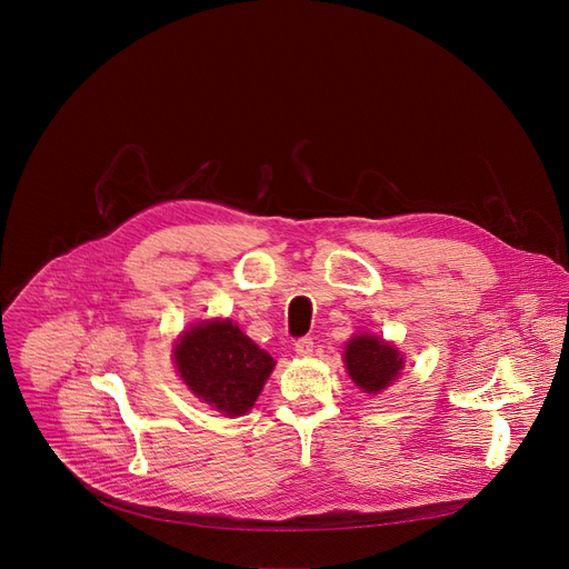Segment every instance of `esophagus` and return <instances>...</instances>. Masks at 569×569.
Returning a JSON list of instances; mask_svg holds the SVG:
<instances>
[{
  "label": "esophagus",
  "instance_id": "34e87169",
  "mask_svg": "<svg viewBox=\"0 0 569 569\" xmlns=\"http://www.w3.org/2000/svg\"><path fill=\"white\" fill-rule=\"evenodd\" d=\"M295 352L300 357H309L313 352V339L311 337H302L295 341Z\"/></svg>",
  "mask_w": 569,
  "mask_h": 569
}]
</instances>
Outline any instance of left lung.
Segmentation results:
<instances>
[{
	"mask_svg": "<svg viewBox=\"0 0 569 569\" xmlns=\"http://www.w3.org/2000/svg\"><path fill=\"white\" fill-rule=\"evenodd\" d=\"M346 369L362 392L376 395L403 369L401 352L378 337L360 335L346 346Z\"/></svg>",
	"mask_w": 569,
	"mask_h": 569,
	"instance_id": "obj_1",
	"label": "left lung"
}]
</instances>
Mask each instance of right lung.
I'll return each mask as SVG.
<instances>
[{
	"label": "right lung",
	"instance_id": "1",
	"mask_svg": "<svg viewBox=\"0 0 569 569\" xmlns=\"http://www.w3.org/2000/svg\"><path fill=\"white\" fill-rule=\"evenodd\" d=\"M174 365L189 390L228 417L253 408L274 360L230 320L196 325L174 346Z\"/></svg>",
	"mask_w": 569,
	"mask_h": 569
}]
</instances>
